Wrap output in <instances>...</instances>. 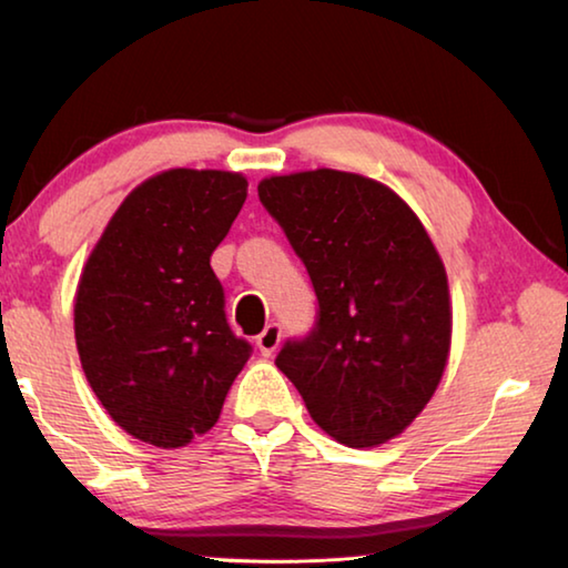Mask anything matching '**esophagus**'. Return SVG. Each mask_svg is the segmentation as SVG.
<instances>
[{"mask_svg": "<svg viewBox=\"0 0 568 568\" xmlns=\"http://www.w3.org/2000/svg\"><path fill=\"white\" fill-rule=\"evenodd\" d=\"M281 335H283V331L277 323L265 325V331L255 338V345H257V351H261V355L271 358V355L277 351V345H281Z\"/></svg>", "mask_w": 568, "mask_h": 568, "instance_id": "1", "label": "esophagus"}]
</instances>
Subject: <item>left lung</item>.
Segmentation results:
<instances>
[{
  "label": "left lung",
  "mask_w": 568,
  "mask_h": 568,
  "mask_svg": "<svg viewBox=\"0 0 568 568\" xmlns=\"http://www.w3.org/2000/svg\"><path fill=\"white\" fill-rule=\"evenodd\" d=\"M257 195L318 295L315 328L287 341L275 365L338 444L400 436L450 353L448 277L426 227L390 187L355 172L273 175Z\"/></svg>",
  "instance_id": "left-lung-1"
}]
</instances>
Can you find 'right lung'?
<instances>
[{"label": "right lung", "instance_id": "right-lung-1", "mask_svg": "<svg viewBox=\"0 0 568 568\" xmlns=\"http://www.w3.org/2000/svg\"><path fill=\"white\" fill-rule=\"evenodd\" d=\"M245 197L240 172H160L122 200L82 267V371L110 418L150 446L207 434L250 358L210 267Z\"/></svg>", "mask_w": 568, "mask_h": 568}]
</instances>
